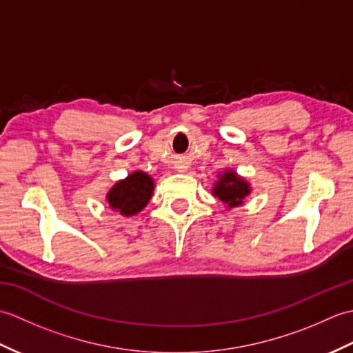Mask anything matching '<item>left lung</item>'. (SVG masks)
<instances>
[{"label":"left lung","instance_id":"obj_1","mask_svg":"<svg viewBox=\"0 0 353 353\" xmlns=\"http://www.w3.org/2000/svg\"><path fill=\"white\" fill-rule=\"evenodd\" d=\"M212 194L229 208H235L243 205V200L249 196L250 185L235 171L226 170L219 174V181L214 185Z\"/></svg>","mask_w":353,"mask_h":353}]
</instances>
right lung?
I'll list each match as a JSON object with an SVG mask.
<instances>
[{"label":"right lung","instance_id":"right-lung-1","mask_svg":"<svg viewBox=\"0 0 353 353\" xmlns=\"http://www.w3.org/2000/svg\"><path fill=\"white\" fill-rule=\"evenodd\" d=\"M154 182L144 171H133L124 181L117 182L108 192L109 206L124 216L141 212L153 196Z\"/></svg>","mask_w":353,"mask_h":353}]
</instances>
